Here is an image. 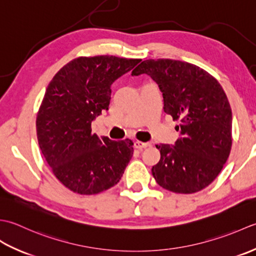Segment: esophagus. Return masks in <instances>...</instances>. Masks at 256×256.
<instances>
[{
    "label": "esophagus",
    "mask_w": 256,
    "mask_h": 256,
    "mask_svg": "<svg viewBox=\"0 0 256 256\" xmlns=\"http://www.w3.org/2000/svg\"><path fill=\"white\" fill-rule=\"evenodd\" d=\"M149 146H150L149 142H134V148H137L139 150H142L144 148H147V147H149Z\"/></svg>",
    "instance_id": "1"
}]
</instances>
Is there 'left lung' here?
<instances>
[{
    "mask_svg": "<svg viewBox=\"0 0 256 256\" xmlns=\"http://www.w3.org/2000/svg\"><path fill=\"white\" fill-rule=\"evenodd\" d=\"M157 82L164 112L180 122L174 146L160 144L152 176L164 189L194 194L220 174L232 147V110L223 88L200 67L174 60H144L132 72Z\"/></svg>",
    "mask_w": 256,
    "mask_h": 256,
    "instance_id": "8db88e82",
    "label": "left lung"
}]
</instances>
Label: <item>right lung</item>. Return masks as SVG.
Wrapping results in <instances>:
<instances>
[{
    "label": "right lung",
    "mask_w": 256,
    "mask_h": 256,
    "mask_svg": "<svg viewBox=\"0 0 256 256\" xmlns=\"http://www.w3.org/2000/svg\"><path fill=\"white\" fill-rule=\"evenodd\" d=\"M142 60L78 57L48 86L36 118L42 154L55 176L80 194L117 184L132 157V140L114 142L92 132V122L110 102L112 84Z\"/></svg>",
    "instance_id": "1"
}]
</instances>
